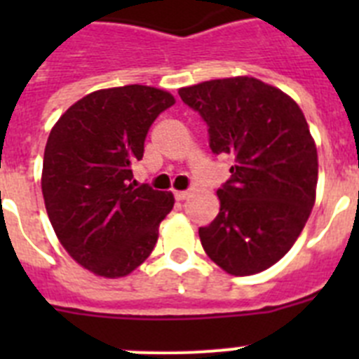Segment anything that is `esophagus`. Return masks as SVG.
Returning a JSON list of instances; mask_svg holds the SVG:
<instances>
[{
    "label": "esophagus",
    "mask_w": 359,
    "mask_h": 359,
    "mask_svg": "<svg viewBox=\"0 0 359 359\" xmlns=\"http://www.w3.org/2000/svg\"><path fill=\"white\" fill-rule=\"evenodd\" d=\"M174 198H176V201H183V199L189 198V192H187V190H176V192H174Z\"/></svg>",
    "instance_id": "obj_1"
}]
</instances>
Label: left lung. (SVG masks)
Returning a JSON list of instances; mask_svg holds the SVG:
<instances>
[{
	"label": "left lung",
	"instance_id": "8db88e82",
	"mask_svg": "<svg viewBox=\"0 0 359 359\" xmlns=\"http://www.w3.org/2000/svg\"><path fill=\"white\" fill-rule=\"evenodd\" d=\"M208 128L214 154L233 160L217 189V217L199 228L203 248L236 277L264 271L290 252L315 205L318 156L293 98L253 77L182 88Z\"/></svg>",
	"mask_w": 359,
	"mask_h": 359
}]
</instances>
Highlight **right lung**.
<instances>
[{"instance_id": "obj_1", "label": "right lung", "mask_w": 359, "mask_h": 359, "mask_svg": "<svg viewBox=\"0 0 359 359\" xmlns=\"http://www.w3.org/2000/svg\"><path fill=\"white\" fill-rule=\"evenodd\" d=\"M172 104V95L151 86L93 91L50 133L41 182L50 223L66 252L100 277L138 268L172 210L170 192L133 177L149 128Z\"/></svg>"}]
</instances>
